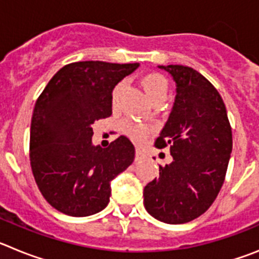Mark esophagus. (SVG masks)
Instances as JSON below:
<instances>
[{
  "label": "esophagus",
  "mask_w": 259,
  "mask_h": 259,
  "mask_svg": "<svg viewBox=\"0 0 259 259\" xmlns=\"http://www.w3.org/2000/svg\"><path fill=\"white\" fill-rule=\"evenodd\" d=\"M144 158V153L141 149H136V161H140Z\"/></svg>",
  "instance_id": "34e87169"
}]
</instances>
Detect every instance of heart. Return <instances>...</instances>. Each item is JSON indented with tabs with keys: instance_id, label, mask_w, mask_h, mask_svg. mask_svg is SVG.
<instances>
[{
	"instance_id": "b5f03b06",
	"label": "heart",
	"mask_w": 259,
	"mask_h": 259,
	"mask_svg": "<svg viewBox=\"0 0 259 259\" xmlns=\"http://www.w3.org/2000/svg\"><path fill=\"white\" fill-rule=\"evenodd\" d=\"M140 84L143 87L145 95L148 96V98L154 105L162 104L164 101V98L167 97V93H168V81L159 72H149V74H145L140 79ZM122 83L115 84L113 91H111V104H113V106H115L118 104L119 95H120V91H122ZM124 131L134 140H143V139H145L150 134L152 130H150L149 125L127 122L124 123Z\"/></svg>"
}]
</instances>
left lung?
Wrapping results in <instances>:
<instances>
[{"instance_id":"left-lung-1","label":"left lung","mask_w":259,"mask_h":259,"mask_svg":"<svg viewBox=\"0 0 259 259\" xmlns=\"http://www.w3.org/2000/svg\"><path fill=\"white\" fill-rule=\"evenodd\" d=\"M174 77L176 97L155 140L170 148L172 162L144 188V206L158 221L182 224L198 218L215 201L232 152V130L219 92L187 66H159Z\"/></svg>"}]
</instances>
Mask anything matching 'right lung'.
Returning <instances> with one entry per match:
<instances>
[{"label": "right lung", "instance_id": "1", "mask_svg": "<svg viewBox=\"0 0 259 259\" xmlns=\"http://www.w3.org/2000/svg\"><path fill=\"white\" fill-rule=\"evenodd\" d=\"M139 63L74 62L50 79L33 109L29 161L41 194L71 217L101 211L110 182L135 159V146L119 136L106 149L92 145L93 123L109 118L111 91Z\"/></svg>", "mask_w": 259, "mask_h": 259}]
</instances>
